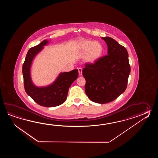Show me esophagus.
Instances as JSON below:
<instances>
[{
    "instance_id": "1",
    "label": "esophagus",
    "mask_w": 158,
    "mask_h": 158,
    "mask_svg": "<svg viewBox=\"0 0 158 158\" xmlns=\"http://www.w3.org/2000/svg\"><path fill=\"white\" fill-rule=\"evenodd\" d=\"M78 74L80 76L82 75V69L81 68H78Z\"/></svg>"
}]
</instances>
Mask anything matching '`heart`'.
Segmentation results:
<instances>
[{"label": "heart", "mask_w": 158, "mask_h": 158, "mask_svg": "<svg viewBox=\"0 0 158 158\" xmlns=\"http://www.w3.org/2000/svg\"><path fill=\"white\" fill-rule=\"evenodd\" d=\"M78 50L86 54L84 60L88 63H93L99 59L104 51L103 45L97 41L90 40H82L78 44Z\"/></svg>", "instance_id": "1"}]
</instances>
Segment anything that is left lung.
Listing matches in <instances>:
<instances>
[{
    "mask_svg": "<svg viewBox=\"0 0 158 158\" xmlns=\"http://www.w3.org/2000/svg\"><path fill=\"white\" fill-rule=\"evenodd\" d=\"M102 38L107 45L108 55L94 63L85 64L82 75L88 98L95 103L104 104L114 101L126 90L131 67L124 46L111 37Z\"/></svg>",
    "mask_w": 158,
    "mask_h": 158,
    "instance_id": "8db88e82",
    "label": "left lung"
}]
</instances>
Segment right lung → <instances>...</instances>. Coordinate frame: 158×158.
Wrapping results in <instances>:
<instances>
[{"label": "right lung", "mask_w": 158, "mask_h": 158, "mask_svg": "<svg viewBox=\"0 0 158 158\" xmlns=\"http://www.w3.org/2000/svg\"><path fill=\"white\" fill-rule=\"evenodd\" d=\"M44 40L36 46L28 51L23 65L24 88L28 95L41 106L51 107L63 104L67 97L69 88L77 78L78 72L74 69L69 72L61 73L54 83L46 87L35 86L30 77V69L34 57L47 44Z\"/></svg>", "instance_id": "right-lung-1"}]
</instances>
